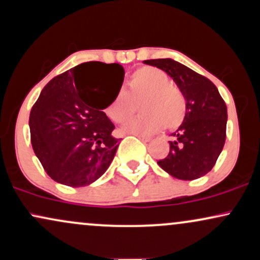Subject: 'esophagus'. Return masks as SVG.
I'll list each match as a JSON object with an SVG mask.
<instances>
[{
    "mask_svg": "<svg viewBox=\"0 0 260 260\" xmlns=\"http://www.w3.org/2000/svg\"><path fill=\"white\" fill-rule=\"evenodd\" d=\"M134 136L137 137V138H139L140 140H143V142H150V137H145V136H142V134H134Z\"/></svg>",
    "mask_w": 260,
    "mask_h": 260,
    "instance_id": "obj_1",
    "label": "esophagus"
}]
</instances>
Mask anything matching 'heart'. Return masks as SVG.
Masks as SVG:
<instances>
[{
  "instance_id": "heart-1",
  "label": "heart",
  "mask_w": 260,
  "mask_h": 260,
  "mask_svg": "<svg viewBox=\"0 0 260 260\" xmlns=\"http://www.w3.org/2000/svg\"><path fill=\"white\" fill-rule=\"evenodd\" d=\"M144 96L139 105L143 115L126 122L123 131L134 134H153L164 127L170 129L183 122L187 112V101L177 85L170 83L169 76L155 67H143L133 74L129 83V94L121 90L110 105L106 115L116 123H122L134 111V101Z\"/></svg>"
}]
</instances>
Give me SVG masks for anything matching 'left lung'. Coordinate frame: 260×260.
Segmentation results:
<instances>
[{
  "label": "left lung",
  "mask_w": 260,
  "mask_h": 260,
  "mask_svg": "<svg viewBox=\"0 0 260 260\" xmlns=\"http://www.w3.org/2000/svg\"><path fill=\"white\" fill-rule=\"evenodd\" d=\"M145 64L165 71L187 101L183 123L172 133L170 153L157 164L178 180L192 181L215 165L226 139L228 107L211 80L171 58L147 59Z\"/></svg>",
  "instance_id": "1"
}]
</instances>
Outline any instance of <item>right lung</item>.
<instances>
[{
  "instance_id": "right-lung-1",
  "label": "right lung",
  "mask_w": 260,
  "mask_h": 260,
  "mask_svg": "<svg viewBox=\"0 0 260 260\" xmlns=\"http://www.w3.org/2000/svg\"><path fill=\"white\" fill-rule=\"evenodd\" d=\"M118 63L85 62L50 80L29 117L34 153L46 174L70 187L88 186L113 160L120 139L104 110L121 90Z\"/></svg>"
}]
</instances>
